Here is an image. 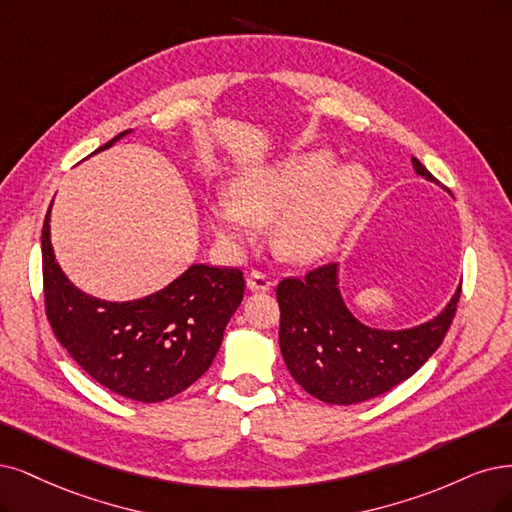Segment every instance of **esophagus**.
Here are the masks:
<instances>
[{
	"label": "esophagus",
	"mask_w": 512,
	"mask_h": 512,
	"mask_svg": "<svg viewBox=\"0 0 512 512\" xmlns=\"http://www.w3.org/2000/svg\"><path fill=\"white\" fill-rule=\"evenodd\" d=\"M246 287H249V291H270L272 289V278L266 272L253 270L249 274V278H246Z\"/></svg>",
	"instance_id": "obj_1"
}]
</instances>
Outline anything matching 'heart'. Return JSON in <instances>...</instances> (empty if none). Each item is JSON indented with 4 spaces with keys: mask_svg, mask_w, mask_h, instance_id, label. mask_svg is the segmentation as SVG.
Segmentation results:
<instances>
[{
    "mask_svg": "<svg viewBox=\"0 0 512 512\" xmlns=\"http://www.w3.org/2000/svg\"><path fill=\"white\" fill-rule=\"evenodd\" d=\"M335 166L329 151H310L238 177L232 196L211 211L215 232L227 242L253 238L257 221L278 219L276 251L297 263L325 255L369 196L371 177L361 166Z\"/></svg>",
    "mask_w": 512,
    "mask_h": 512,
    "instance_id": "obj_1",
    "label": "heart"
}]
</instances>
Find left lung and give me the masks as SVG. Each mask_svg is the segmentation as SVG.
Wrapping results in <instances>:
<instances>
[{
	"label": "left lung",
	"mask_w": 512,
	"mask_h": 512,
	"mask_svg": "<svg viewBox=\"0 0 512 512\" xmlns=\"http://www.w3.org/2000/svg\"><path fill=\"white\" fill-rule=\"evenodd\" d=\"M415 173L434 183L428 168L411 158ZM462 285L447 308L405 331L365 327L348 312L337 289V263L285 278L276 287L278 342L295 382L331 405H354L405 382L437 352L456 316Z\"/></svg>",
	"instance_id": "8db88e82"
}]
</instances>
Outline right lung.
<instances>
[{
	"label": "right lung",
	"mask_w": 512,
	"mask_h": 512,
	"mask_svg": "<svg viewBox=\"0 0 512 512\" xmlns=\"http://www.w3.org/2000/svg\"><path fill=\"white\" fill-rule=\"evenodd\" d=\"M42 274L54 337L92 380L139 403L166 401L211 367L225 325L244 297L242 270L204 263L143 299L116 304L90 297L54 261L50 208L42 227Z\"/></svg>",
	"instance_id": "1"
}]
</instances>
